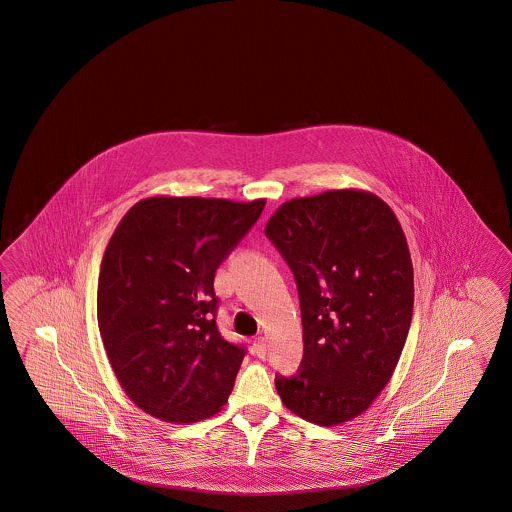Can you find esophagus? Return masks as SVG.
<instances>
[{
  "label": "esophagus",
  "mask_w": 512,
  "mask_h": 512,
  "mask_svg": "<svg viewBox=\"0 0 512 512\" xmlns=\"http://www.w3.org/2000/svg\"><path fill=\"white\" fill-rule=\"evenodd\" d=\"M253 353L259 358L266 357V340H264L263 336H259V338H255V341H253Z\"/></svg>",
  "instance_id": "1"
}]
</instances>
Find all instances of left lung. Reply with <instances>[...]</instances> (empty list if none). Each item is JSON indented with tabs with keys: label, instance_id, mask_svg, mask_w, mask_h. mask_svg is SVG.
Wrapping results in <instances>:
<instances>
[{
	"label": "left lung",
	"instance_id": "8db88e82",
	"mask_svg": "<svg viewBox=\"0 0 512 512\" xmlns=\"http://www.w3.org/2000/svg\"><path fill=\"white\" fill-rule=\"evenodd\" d=\"M295 276L304 355L279 398L300 419L336 426L387 387L413 317V264L387 202L357 189L279 206L264 229Z\"/></svg>",
	"mask_w": 512,
	"mask_h": 512
}]
</instances>
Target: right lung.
<instances>
[{
	"mask_svg": "<svg viewBox=\"0 0 512 512\" xmlns=\"http://www.w3.org/2000/svg\"><path fill=\"white\" fill-rule=\"evenodd\" d=\"M264 199L152 197L110 238L97 285V323L127 396L167 422L216 415L246 357L217 330L214 278L257 223Z\"/></svg>",
	"mask_w": 512,
	"mask_h": 512,
	"instance_id": "obj_1",
	"label": "right lung"
}]
</instances>
